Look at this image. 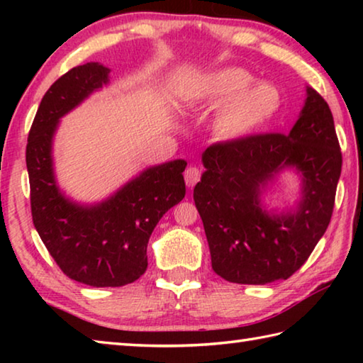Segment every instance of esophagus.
Wrapping results in <instances>:
<instances>
[{"instance_id": "obj_1", "label": "esophagus", "mask_w": 363, "mask_h": 363, "mask_svg": "<svg viewBox=\"0 0 363 363\" xmlns=\"http://www.w3.org/2000/svg\"><path fill=\"white\" fill-rule=\"evenodd\" d=\"M200 177H201V171L196 167H189L186 169V173H184V179H186V184L189 187H194L195 184L200 181Z\"/></svg>"}]
</instances>
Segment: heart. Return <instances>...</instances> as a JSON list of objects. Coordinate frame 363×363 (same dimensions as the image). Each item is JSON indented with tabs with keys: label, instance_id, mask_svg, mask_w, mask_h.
Instances as JSON below:
<instances>
[{
	"label": "heart",
	"instance_id": "1",
	"mask_svg": "<svg viewBox=\"0 0 363 363\" xmlns=\"http://www.w3.org/2000/svg\"><path fill=\"white\" fill-rule=\"evenodd\" d=\"M251 79L250 73L242 69H223L200 83L194 99L206 106L220 104L211 121V131L216 139L247 138L279 110V91L266 83L251 84Z\"/></svg>",
	"mask_w": 363,
	"mask_h": 363
}]
</instances>
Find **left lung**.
Returning a JSON list of instances; mask_svg holds the SVG:
<instances>
[{"mask_svg": "<svg viewBox=\"0 0 363 363\" xmlns=\"http://www.w3.org/2000/svg\"><path fill=\"white\" fill-rule=\"evenodd\" d=\"M206 171L194 189L211 266L232 284L286 280L314 251L333 214L342 155L328 104L307 88L306 106L288 134H251L203 153ZM285 166L303 173V200L294 213L269 217L260 189Z\"/></svg>", "mask_w": 363, "mask_h": 363, "instance_id": "obj_1", "label": "left lung"}]
</instances>
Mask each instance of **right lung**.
Here are the masks:
<instances>
[{
	"instance_id": "right-lung-1",
	"label": "right lung",
	"mask_w": 363,
	"mask_h": 363,
	"mask_svg": "<svg viewBox=\"0 0 363 363\" xmlns=\"http://www.w3.org/2000/svg\"><path fill=\"white\" fill-rule=\"evenodd\" d=\"M108 72L88 62L56 79L43 96L26 150L36 232L67 277L97 288L133 284L145 272L153 229L186 195L184 160L149 168L101 205L78 206L60 195L51 160L57 121L106 84Z\"/></svg>"
}]
</instances>
